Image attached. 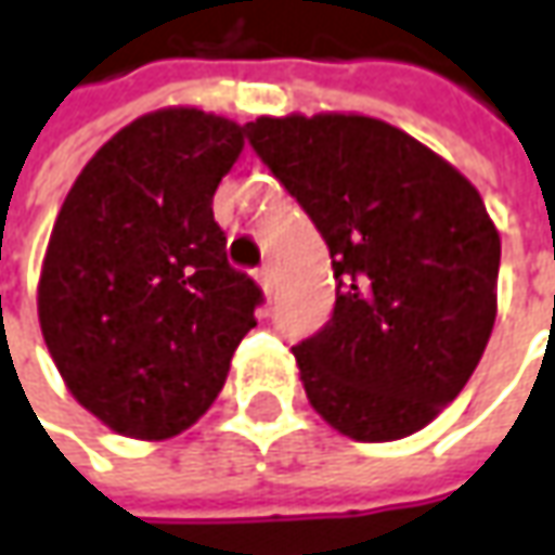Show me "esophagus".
Segmentation results:
<instances>
[{"label": "esophagus", "mask_w": 555, "mask_h": 555, "mask_svg": "<svg viewBox=\"0 0 555 555\" xmlns=\"http://www.w3.org/2000/svg\"><path fill=\"white\" fill-rule=\"evenodd\" d=\"M255 279H258V285L263 295L267 297L273 295V270H270V267H260L258 273H255Z\"/></svg>", "instance_id": "obj_1"}]
</instances>
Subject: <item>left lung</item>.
Segmentation results:
<instances>
[{"label":"left lung","mask_w":555,"mask_h":555,"mask_svg":"<svg viewBox=\"0 0 555 555\" xmlns=\"http://www.w3.org/2000/svg\"><path fill=\"white\" fill-rule=\"evenodd\" d=\"M245 128L332 251L335 313L292 350L310 405L356 442L424 430L467 387L498 315L501 233L479 190L362 113Z\"/></svg>","instance_id":"obj_1"}]
</instances>
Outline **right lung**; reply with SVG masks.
I'll return each mask as SVG.
<instances>
[{"mask_svg": "<svg viewBox=\"0 0 555 555\" xmlns=\"http://www.w3.org/2000/svg\"><path fill=\"white\" fill-rule=\"evenodd\" d=\"M242 125L163 106L106 141L57 211L36 310L69 396L128 439L193 427L255 325L260 288L227 263L215 190Z\"/></svg>", "mask_w": 555, "mask_h": 555, "instance_id": "add662e5", "label": "right lung"}]
</instances>
